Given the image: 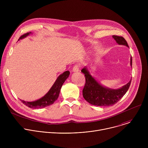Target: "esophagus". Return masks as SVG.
Listing matches in <instances>:
<instances>
[{"label": "esophagus", "instance_id": "1", "mask_svg": "<svg viewBox=\"0 0 148 148\" xmlns=\"http://www.w3.org/2000/svg\"><path fill=\"white\" fill-rule=\"evenodd\" d=\"M73 71L74 73H77L79 71V65L78 64H76L74 66V67L73 69Z\"/></svg>", "mask_w": 148, "mask_h": 148}]
</instances>
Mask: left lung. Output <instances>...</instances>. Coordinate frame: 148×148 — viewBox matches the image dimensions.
Listing matches in <instances>:
<instances>
[{"label": "left lung", "mask_w": 148, "mask_h": 148, "mask_svg": "<svg viewBox=\"0 0 148 148\" xmlns=\"http://www.w3.org/2000/svg\"><path fill=\"white\" fill-rule=\"evenodd\" d=\"M112 38L119 45L129 47L127 42L121 36H112ZM132 57H131V66L132 67ZM81 72L86 77V84L82 90V95L90 103L96 106H111L119 101L128 90L131 79L120 88L111 89L104 87L93 77L87 67H84Z\"/></svg>", "instance_id": "8db88e82"}]
</instances>
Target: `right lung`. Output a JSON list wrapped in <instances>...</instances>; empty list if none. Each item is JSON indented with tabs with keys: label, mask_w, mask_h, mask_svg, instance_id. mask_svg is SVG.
<instances>
[{
	"label": "right lung",
	"mask_w": 148,
	"mask_h": 148,
	"mask_svg": "<svg viewBox=\"0 0 148 148\" xmlns=\"http://www.w3.org/2000/svg\"><path fill=\"white\" fill-rule=\"evenodd\" d=\"M30 34H32L31 32L27 33L26 34H25L21 36L18 40L23 39ZM69 75V71H66L60 74L56 79L55 82L54 83L51 88L49 90L48 92L42 98L32 102L25 101L24 100L21 101L27 107L31 108H42L49 106V105L53 104L57 99L62 84L68 78Z\"/></svg>",
	"instance_id": "1"
}]
</instances>
